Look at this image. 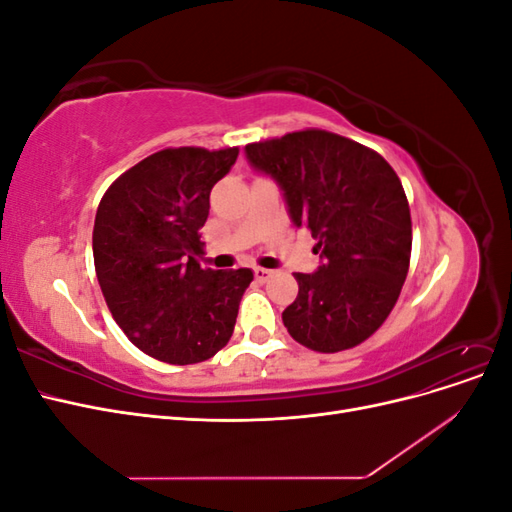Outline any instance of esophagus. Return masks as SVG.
Wrapping results in <instances>:
<instances>
[{
    "label": "esophagus",
    "instance_id": "obj_1",
    "mask_svg": "<svg viewBox=\"0 0 512 512\" xmlns=\"http://www.w3.org/2000/svg\"><path fill=\"white\" fill-rule=\"evenodd\" d=\"M254 275H256V280H258V282H267L269 277H273V271H269V269H262V267H256V269H254Z\"/></svg>",
    "mask_w": 512,
    "mask_h": 512
}]
</instances>
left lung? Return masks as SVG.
Segmentation results:
<instances>
[{
    "label": "left lung",
    "mask_w": 512,
    "mask_h": 512,
    "mask_svg": "<svg viewBox=\"0 0 512 512\" xmlns=\"http://www.w3.org/2000/svg\"><path fill=\"white\" fill-rule=\"evenodd\" d=\"M247 160L284 190L294 226L318 241L316 273H294L282 314L294 342L342 352L374 335L395 307L412 252L408 198L378 151L307 128L250 143Z\"/></svg>",
    "instance_id": "1"
}]
</instances>
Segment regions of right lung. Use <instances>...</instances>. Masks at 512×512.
I'll return each mask as SVG.
<instances>
[{
	"instance_id": "1",
	"label": "right lung",
	"mask_w": 512,
	"mask_h": 512,
	"mask_svg": "<svg viewBox=\"0 0 512 512\" xmlns=\"http://www.w3.org/2000/svg\"><path fill=\"white\" fill-rule=\"evenodd\" d=\"M239 147H168L119 175L98 205L94 265L115 322L153 359L194 365L235 331L250 269L203 267L209 194Z\"/></svg>"
}]
</instances>
